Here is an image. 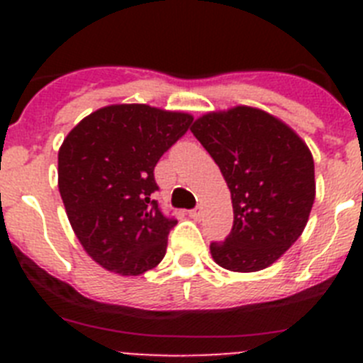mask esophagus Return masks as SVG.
<instances>
[{
	"mask_svg": "<svg viewBox=\"0 0 363 363\" xmlns=\"http://www.w3.org/2000/svg\"><path fill=\"white\" fill-rule=\"evenodd\" d=\"M189 216L194 218V220H198V218L201 216V211H200V209H192V211H189Z\"/></svg>",
	"mask_w": 363,
	"mask_h": 363,
	"instance_id": "esophagus-1",
	"label": "esophagus"
}]
</instances>
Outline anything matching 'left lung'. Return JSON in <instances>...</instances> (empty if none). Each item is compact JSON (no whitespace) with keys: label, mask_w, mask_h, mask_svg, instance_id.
<instances>
[{"label":"left lung","mask_w":363,"mask_h":363,"mask_svg":"<svg viewBox=\"0 0 363 363\" xmlns=\"http://www.w3.org/2000/svg\"><path fill=\"white\" fill-rule=\"evenodd\" d=\"M191 133L225 178L234 223L225 242L211 243L220 267L256 272L274 264L301 236L316 194L306 142L262 108L207 112Z\"/></svg>","instance_id":"left-lung-1"}]
</instances>
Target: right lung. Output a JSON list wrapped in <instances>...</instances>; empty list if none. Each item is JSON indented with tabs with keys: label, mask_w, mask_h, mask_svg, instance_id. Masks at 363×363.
<instances>
[{
	"label": "right lung",
	"mask_w": 363,
	"mask_h": 363,
	"mask_svg": "<svg viewBox=\"0 0 363 363\" xmlns=\"http://www.w3.org/2000/svg\"><path fill=\"white\" fill-rule=\"evenodd\" d=\"M192 123L187 112L107 105L83 118L57 152V187L85 252L111 272L140 277L160 264L178 223L152 200L154 167Z\"/></svg>",
	"instance_id": "right-lung-1"
}]
</instances>
